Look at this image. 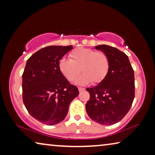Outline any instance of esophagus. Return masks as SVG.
Segmentation results:
<instances>
[{
    "instance_id": "obj_1",
    "label": "esophagus",
    "mask_w": 155,
    "mask_h": 155,
    "mask_svg": "<svg viewBox=\"0 0 155 155\" xmlns=\"http://www.w3.org/2000/svg\"><path fill=\"white\" fill-rule=\"evenodd\" d=\"M85 90V89L84 87H78V91H84Z\"/></svg>"
}]
</instances>
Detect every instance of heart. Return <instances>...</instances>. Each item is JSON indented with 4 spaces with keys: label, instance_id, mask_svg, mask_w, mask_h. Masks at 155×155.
Instances as JSON below:
<instances>
[{
    "label": "heart",
    "instance_id": "1",
    "mask_svg": "<svg viewBox=\"0 0 155 155\" xmlns=\"http://www.w3.org/2000/svg\"><path fill=\"white\" fill-rule=\"evenodd\" d=\"M70 59H61L59 62L60 72L67 80L73 82L81 72L77 83L85 85L90 83L98 84L108 75L111 61L105 52L95 51L87 48H78L69 54Z\"/></svg>",
    "mask_w": 155,
    "mask_h": 155
}]
</instances>
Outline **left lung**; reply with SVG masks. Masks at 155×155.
<instances>
[{
	"label": "left lung",
	"instance_id": "obj_1",
	"mask_svg": "<svg viewBox=\"0 0 155 155\" xmlns=\"http://www.w3.org/2000/svg\"><path fill=\"white\" fill-rule=\"evenodd\" d=\"M109 56L111 67L103 81L87 88L90 98L85 104L90 118L103 125L120 121L129 111L135 98L134 71L124 52L108 45H98Z\"/></svg>",
	"mask_w": 155,
	"mask_h": 155
}]
</instances>
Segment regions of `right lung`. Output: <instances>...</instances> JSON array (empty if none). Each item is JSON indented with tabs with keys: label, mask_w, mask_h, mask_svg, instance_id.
Instances as JSON below:
<instances>
[{
	"label": "right lung",
	"mask_w": 155,
	"mask_h": 155,
	"mask_svg": "<svg viewBox=\"0 0 155 155\" xmlns=\"http://www.w3.org/2000/svg\"><path fill=\"white\" fill-rule=\"evenodd\" d=\"M72 46H49L27 60L22 74V100L31 115L47 125L64 120L79 91L60 72L59 62Z\"/></svg>",
	"instance_id": "obj_1"
}]
</instances>
